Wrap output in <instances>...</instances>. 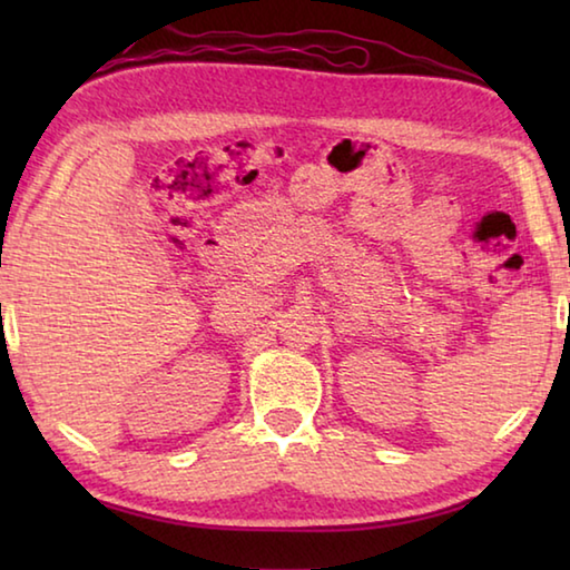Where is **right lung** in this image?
Instances as JSON below:
<instances>
[{"label":"right lung","mask_w":570,"mask_h":570,"mask_svg":"<svg viewBox=\"0 0 570 570\" xmlns=\"http://www.w3.org/2000/svg\"><path fill=\"white\" fill-rule=\"evenodd\" d=\"M0 306H2V304H0Z\"/></svg>","instance_id":"1"}]
</instances>
